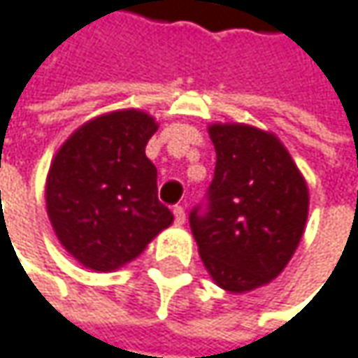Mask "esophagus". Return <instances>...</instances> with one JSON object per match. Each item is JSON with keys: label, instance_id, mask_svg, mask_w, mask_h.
Masks as SVG:
<instances>
[{"label": "esophagus", "instance_id": "34e87169", "mask_svg": "<svg viewBox=\"0 0 358 358\" xmlns=\"http://www.w3.org/2000/svg\"><path fill=\"white\" fill-rule=\"evenodd\" d=\"M174 221H176L178 225H182V223L186 221V211H184V207H180V205L174 207Z\"/></svg>", "mask_w": 358, "mask_h": 358}]
</instances>
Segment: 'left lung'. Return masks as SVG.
I'll list each match as a JSON object with an SVG mask.
<instances>
[{"instance_id":"obj_1","label":"left lung","mask_w":358,"mask_h":358,"mask_svg":"<svg viewBox=\"0 0 358 358\" xmlns=\"http://www.w3.org/2000/svg\"><path fill=\"white\" fill-rule=\"evenodd\" d=\"M217 164L207 205L190 229L211 278L244 293L282 273L308 221V184L273 133L250 124L209 127Z\"/></svg>"}]
</instances>
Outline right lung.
Wrapping results in <instances>:
<instances>
[{"instance_id": "1", "label": "right lung", "mask_w": 358, "mask_h": 358, "mask_svg": "<svg viewBox=\"0 0 358 358\" xmlns=\"http://www.w3.org/2000/svg\"><path fill=\"white\" fill-rule=\"evenodd\" d=\"M155 131L143 110L102 114L52 157L47 213L59 242L90 271L124 266L174 221L157 199V170L145 155Z\"/></svg>"}]
</instances>
